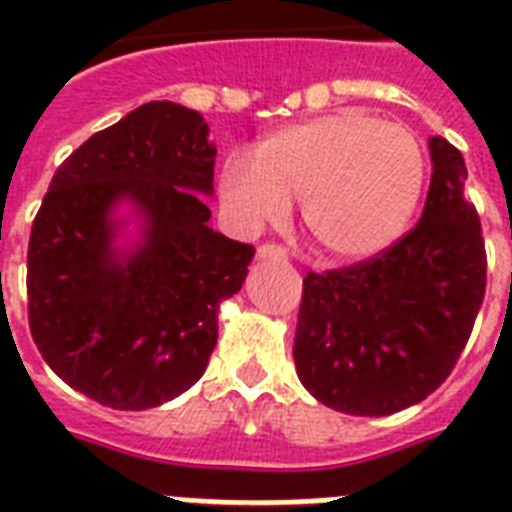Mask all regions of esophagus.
Listing matches in <instances>:
<instances>
[{"label":"esophagus","mask_w":512,"mask_h":512,"mask_svg":"<svg viewBox=\"0 0 512 512\" xmlns=\"http://www.w3.org/2000/svg\"><path fill=\"white\" fill-rule=\"evenodd\" d=\"M287 252L276 244H263V247H257V260H284Z\"/></svg>","instance_id":"34e87169"}]
</instances>
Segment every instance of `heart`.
I'll use <instances>...</instances> for the list:
<instances>
[{
    "instance_id": "heart-1",
    "label": "heart",
    "mask_w": 512,
    "mask_h": 512,
    "mask_svg": "<svg viewBox=\"0 0 512 512\" xmlns=\"http://www.w3.org/2000/svg\"><path fill=\"white\" fill-rule=\"evenodd\" d=\"M425 162L406 127L364 111L289 124L233 151L220 170V201L241 231L281 223L303 201L313 244L340 260L377 255L404 233L422 191Z\"/></svg>"
}]
</instances>
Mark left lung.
Wrapping results in <instances>:
<instances>
[{"instance_id": "obj_1", "label": "left lung", "mask_w": 512, "mask_h": 512, "mask_svg": "<svg viewBox=\"0 0 512 512\" xmlns=\"http://www.w3.org/2000/svg\"><path fill=\"white\" fill-rule=\"evenodd\" d=\"M420 223L382 255L308 273L295 329L297 377L316 401L385 417L428 398L457 364L486 292V252L468 167L441 135L428 140Z\"/></svg>"}]
</instances>
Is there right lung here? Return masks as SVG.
Segmentation results:
<instances>
[{"label": "right lung", "instance_id": "add662e5", "mask_svg": "<svg viewBox=\"0 0 512 512\" xmlns=\"http://www.w3.org/2000/svg\"><path fill=\"white\" fill-rule=\"evenodd\" d=\"M215 156L199 111L151 100L52 177L28 241V324L52 372L98 404L154 409L207 369L220 303L255 257L207 225Z\"/></svg>", "mask_w": 512, "mask_h": 512}]
</instances>
